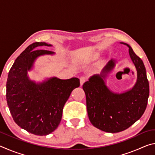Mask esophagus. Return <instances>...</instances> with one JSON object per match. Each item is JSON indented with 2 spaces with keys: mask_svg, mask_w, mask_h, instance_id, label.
<instances>
[{
  "mask_svg": "<svg viewBox=\"0 0 155 155\" xmlns=\"http://www.w3.org/2000/svg\"><path fill=\"white\" fill-rule=\"evenodd\" d=\"M87 81V78L85 77H81L80 78V83H81V85H83V83L85 82V81Z\"/></svg>",
  "mask_w": 155,
  "mask_h": 155,
  "instance_id": "1",
  "label": "esophagus"
}]
</instances>
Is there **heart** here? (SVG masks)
<instances>
[{
    "label": "heart",
    "mask_w": 155,
    "mask_h": 155,
    "mask_svg": "<svg viewBox=\"0 0 155 155\" xmlns=\"http://www.w3.org/2000/svg\"><path fill=\"white\" fill-rule=\"evenodd\" d=\"M97 57V54H95V55H94V58H96Z\"/></svg>",
    "instance_id": "heart-1"
}]
</instances>
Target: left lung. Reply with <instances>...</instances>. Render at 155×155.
I'll return each instance as SVG.
<instances>
[{
    "label": "left lung",
    "mask_w": 155,
    "mask_h": 155,
    "mask_svg": "<svg viewBox=\"0 0 155 155\" xmlns=\"http://www.w3.org/2000/svg\"><path fill=\"white\" fill-rule=\"evenodd\" d=\"M120 43L128 47L137 70L134 87L122 94L113 92L107 87L104 79L114 68V59L110 60L101 74L91 77L83 85L91 123L100 130L112 133L124 130L137 121L145 111L149 96V83L142 60L128 44Z\"/></svg>",
    "instance_id": "1"
}]
</instances>
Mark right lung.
I'll use <instances>...</instances> for the list:
<instances>
[{
  "label": "right lung",
  "mask_w": 155,
  "mask_h": 155,
  "mask_svg": "<svg viewBox=\"0 0 155 155\" xmlns=\"http://www.w3.org/2000/svg\"><path fill=\"white\" fill-rule=\"evenodd\" d=\"M51 46L45 42L28 46L15 59L7 81L6 99L13 119L23 129L36 135H46L58 127L63 108L74 89L80 86L78 78L63 80L52 77L40 83L31 81L27 72L44 54L54 52L36 50Z\"/></svg>",
  "instance_id": "right-lung-1"
}]
</instances>
